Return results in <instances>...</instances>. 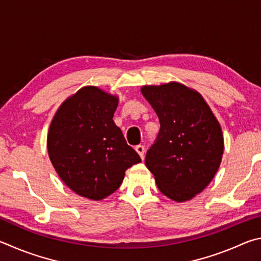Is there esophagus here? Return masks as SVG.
I'll return each instance as SVG.
<instances>
[{
  "label": "esophagus",
  "mask_w": 261,
  "mask_h": 261,
  "mask_svg": "<svg viewBox=\"0 0 261 261\" xmlns=\"http://www.w3.org/2000/svg\"><path fill=\"white\" fill-rule=\"evenodd\" d=\"M135 150H136V152H138V153L140 154L141 159H142V161H143V159H144V151H145L143 145H136Z\"/></svg>",
  "instance_id": "obj_1"
}]
</instances>
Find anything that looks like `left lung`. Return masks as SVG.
<instances>
[{
    "mask_svg": "<svg viewBox=\"0 0 261 261\" xmlns=\"http://www.w3.org/2000/svg\"><path fill=\"white\" fill-rule=\"evenodd\" d=\"M141 91L161 122L145 165L164 195L189 200L206 188L220 166L221 127L202 95L179 82L144 86Z\"/></svg>",
    "mask_w": 261,
    "mask_h": 261,
    "instance_id": "left-lung-1",
    "label": "left lung"
}]
</instances>
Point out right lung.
<instances>
[{
  "label": "right lung",
  "instance_id": "right-lung-1",
  "mask_svg": "<svg viewBox=\"0 0 261 261\" xmlns=\"http://www.w3.org/2000/svg\"><path fill=\"white\" fill-rule=\"evenodd\" d=\"M117 107V96L87 86L59 107L50 123V161L64 184L82 197H108L127 168L141 162L113 121Z\"/></svg>",
  "mask_w": 261,
  "mask_h": 261
}]
</instances>
